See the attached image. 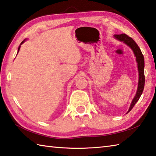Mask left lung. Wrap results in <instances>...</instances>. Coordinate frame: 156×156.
Segmentation results:
<instances>
[{
    "label": "left lung",
    "mask_w": 156,
    "mask_h": 156,
    "mask_svg": "<svg viewBox=\"0 0 156 156\" xmlns=\"http://www.w3.org/2000/svg\"><path fill=\"white\" fill-rule=\"evenodd\" d=\"M115 38L117 39L119 41L123 42L124 44L128 46L134 52V55L136 57V61L137 62V67L138 71V88L136 90V93L134 96V99L132 101V103L130 104L128 111V113L130 110L132 109L135 104L137 102L142 95L144 87H145V72H144V68H145V60H144V56L139 48L136 43L133 40V39L127 36L126 34H120V35H115Z\"/></svg>",
    "instance_id": "8db88e82"
}]
</instances>
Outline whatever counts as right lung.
Returning a JSON list of instances; mask_svg holds the SVG:
<instances>
[{
	"mask_svg": "<svg viewBox=\"0 0 156 156\" xmlns=\"http://www.w3.org/2000/svg\"><path fill=\"white\" fill-rule=\"evenodd\" d=\"M27 41V39H24V41H22V42H21V44H20V46H19V47H18V52H19V50H20V47H21V45L22 44H24V42L25 41ZM18 53H17V55H18Z\"/></svg>",
	"mask_w": 156,
	"mask_h": 156,
	"instance_id": "obj_1",
	"label": "right lung"
}]
</instances>
